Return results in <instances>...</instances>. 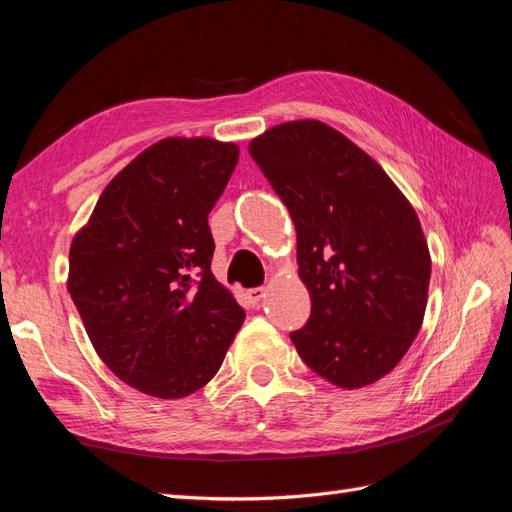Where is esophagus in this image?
Returning a JSON list of instances; mask_svg holds the SVG:
<instances>
[{"instance_id": "obj_1", "label": "esophagus", "mask_w": 512, "mask_h": 512, "mask_svg": "<svg viewBox=\"0 0 512 512\" xmlns=\"http://www.w3.org/2000/svg\"><path fill=\"white\" fill-rule=\"evenodd\" d=\"M245 294H247V299H250L252 305H258L262 301V297H265V288H250Z\"/></svg>"}]
</instances>
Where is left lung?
<instances>
[{
	"mask_svg": "<svg viewBox=\"0 0 512 512\" xmlns=\"http://www.w3.org/2000/svg\"><path fill=\"white\" fill-rule=\"evenodd\" d=\"M247 149L297 228L312 316L290 333L294 348L339 389L374 384L404 359L425 316L431 256L414 207L322 121L280 123Z\"/></svg>",
	"mask_w": 512,
	"mask_h": 512,
	"instance_id": "8db88e82",
	"label": "left lung"
}]
</instances>
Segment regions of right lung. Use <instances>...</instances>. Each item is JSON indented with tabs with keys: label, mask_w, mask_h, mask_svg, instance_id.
Masks as SVG:
<instances>
[{
	"label": "right lung",
	"mask_w": 512,
	"mask_h": 512,
	"mask_svg": "<svg viewBox=\"0 0 512 512\" xmlns=\"http://www.w3.org/2000/svg\"><path fill=\"white\" fill-rule=\"evenodd\" d=\"M237 162L235 143L162 138L113 177L72 239L68 292L91 344L145 395L203 389L245 320L211 273L207 222Z\"/></svg>",
	"instance_id": "right-lung-1"
}]
</instances>
